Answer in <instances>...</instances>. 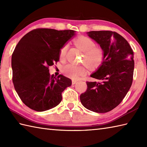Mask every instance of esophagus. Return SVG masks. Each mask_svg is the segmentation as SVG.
I'll list each match as a JSON object with an SVG mask.
<instances>
[{
	"label": "esophagus",
	"mask_w": 147,
	"mask_h": 147,
	"mask_svg": "<svg viewBox=\"0 0 147 147\" xmlns=\"http://www.w3.org/2000/svg\"><path fill=\"white\" fill-rule=\"evenodd\" d=\"M77 83V80H72V84L73 85H74V84H76Z\"/></svg>",
	"instance_id": "34e87169"
}]
</instances>
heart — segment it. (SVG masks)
Wrapping results in <instances>:
<instances>
[{
    "mask_svg": "<svg viewBox=\"0 0 147 147\" xmlns=\"http://www.w3.org/2000/svg\"><path fill=\"white\" fill-rule=\"evenodd\" d=\"M74 43L85 52V63L90 67H96L100 65L105 58L104 49L100 47L96 46L95 42L87 36H79L74 40ZM68 49V45L65 44L61 49L59 57L64 58ZM63 73L73 79H77L80 76L85 73V68L82 65L69 63L62 68Z\"/></svg>",
    "mask_w": 147,
    "mask_h": 147,
    "instance_id": "1",
    "label": "heart"
}]
</instances>
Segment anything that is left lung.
Here are the masks:
<instances>
[{
  "instance_id": "obj_1",
  "label": "left lung",
  "mask_w": 147,
  "mask_h": 147,
  "mask_svg": "<svg viewBox=\"0 0 147 147\" xmlns=\"http://www.w3.org/2000/svg\"><path fill=\"white\" fill-rule=\"evenodd\" d=\"M87 34L104 49L105 58L90 75L99 82H86L87 90L81 94L80 101L90 111L105 113L116 107L131 88L133 51L127 40L115 32L92 31Z\"/></svg>"
}]
</instances>
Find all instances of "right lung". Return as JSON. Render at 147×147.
<instances>
[{
    "mask_svg": "<svg viewBox=\"0 0 147 147\" xmlns=\"http://www.w3.org/2000/svg\"><path fill=\"white\" fill-rule=\"evenodd\" d=\"M75 31L38 28L26 34L12 53V82L27 107L42 112L56 107L62 93L72 84L63 75L54 76L49 67L59 61V52Z\"/></svg>",
    "mask_w": 147,
    "mask_h": 147,
    "instance_id": "add662e5",
    "label": "right lung"
}]
</instances>
